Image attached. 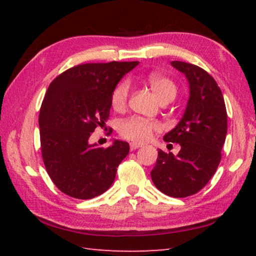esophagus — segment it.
<instances>
[{
  "instance_id": "obj_1",
  "label": "esophagus",
  "mask_w": 256,
  "mask_h": 256,
  "mask_svg": "<svg viewBox=\"0 0 256 256\" xmlns=\"http://www.w3.org/2000/svg\"><path fill=\"white\" fill-rule=\"evenodd\" d=\"M142 146V144H130V149H131V151H133V150H136V149H138V148H141Z\"/></svg>"
}]
</instances>
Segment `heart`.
<instances>
[{"instance_id": "heart-1", "label": "heart", "mask_w": 256, "mask_h": 256, "mask_svg": "<svg viewBox=\"0 0 256 256\" xmlns=\"http://www.w3.org/2000/svg\"><path fill=\"white\" fill-rule=\"evenodd\" d=\"M146 84H148L151 92L157 97L160 104L164 102H172L177 94V86L170 78L151 73L146 79ZM128 84L126 81H122L115 86L112 92V107L115 110H122L128 104ZM162 130V124L157 120H150L146 118L131 116L124 118L118 124V133L125 140L132 141L134 144H144L149 141L154 133L160 132Z\"/></svg>"}]
</instances>
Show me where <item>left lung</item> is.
<instances>
[{
	"mask_svg": "<svg viewBox=\"0 0 256 256\" xmlns=\"http://www.w3.org/2000/svg\"><path fill=\"white\" fill-rule=\"evenodd\" d=\"M190 84V99L183 118L164 136L180 146L177 156L158 151L151 178L160 192L172 198L198 193L214 175L227 134V110L216 80L194 64L172 60Z\"/></svg>",
	"mask_w": 256,
	"mask_h": 256,
	"instance_id": "left-lung-1",
	"label": "left lung"
}]
</instances>
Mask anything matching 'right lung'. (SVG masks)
Masks as SVG:
<instances>
[{"label":"right lung","instance_id":"add662e5","mask_svg":"<svg viewBox=\"0 0 256 256\" xmlns=\"http://www.w3.org/2000/svg\"><path fill=\"white\" fill-rule=\"evenodd\" d=\"M138 62L84 63L50 82L40 112L42 157L47 174L66 196L88 200L110 188L128 142L102 148L89 138L110 118L112 92Z\"/></svg>","mask_w":256,"mask_h":256}]
</instances>
